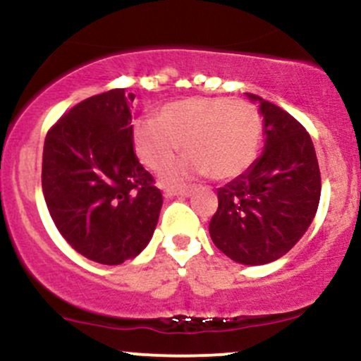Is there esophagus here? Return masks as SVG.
<instances>
[{"instance_id":"esophagus-1","label":"esophagus","mask_w":361,"mask_h":361,"mask_svg":"<svg viewBox=\"0 0 361 361\" xmlns=\"http://www.w3.org/2000/svg\"><path fill=\"white\" fill-rule=\"evenodd\" d=\"M193 190L192 188H166L164 190V197L173 198V197H190Z\"/></svg>"}]
</instances>
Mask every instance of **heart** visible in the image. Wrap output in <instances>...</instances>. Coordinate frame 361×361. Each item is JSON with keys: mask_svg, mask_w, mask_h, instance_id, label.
<instances>
[{"mask_svg": "<svg viewBox=\"0 0 361 361\" xmlns=\"http://www.w3.org/2000/svg\"><path fill=\"white\" fill-rule=\"evenodd\" d=\"M261 139V117L251 103L229 98H190L169 103L156 122L140 120L134 127L135 151L152 171L183 159L164 173L173 181L209 173L214 180H233L256 159Z\"/></svg>", "mask_w": 361, "mask_h": 361, "instance_id": "heart-1", "label": "heart"}]
</instances>
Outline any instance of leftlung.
I'll use <instances>...</instances> for the list:
<instances>
[{"label":"left lung","instance_id":"1","mask_svg":"<svg viewBox=\"0 0 361 361\" xmlns=\"http://www.w3.org/2000/svg\"><path fill=\"white\" fill-rule=\"evenodd\" d=\"M263 117V152L217 190L209 224L215 246L235 263L267 264L300 241L321 198L316 149L304 127L280 106L246 93Z\"/></svg>","mask_w":361,"mask_h":361}]
</instances>
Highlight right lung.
Instances as JSON below:
<instances>
[{"mask_svg": "<svg viewBox=\"0 0 361 361\" xmlns=\"http://www.w3.org/2000/svg\"><path fill=\"white\" fill-rule=\"evenodd\" d=\"M130 102L110 90L73 106L47 132L42 192L73 250L102 264L134 259L151 241L163 195L134 152Z\"/></svg>", "mask_w": 361, "mask_h": 361, "instance_id": "obj_1", "label": "right lung"}]
</instances>
